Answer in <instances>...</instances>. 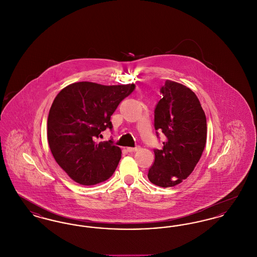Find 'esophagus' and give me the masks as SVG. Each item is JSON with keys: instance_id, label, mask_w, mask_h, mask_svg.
Masks as SVG:
<instances>
[{"instance_id": "obj_1", "label": "esophagus", "mask_w": 257, "mask_h": 257, "mask_svg": "<svg viewBox=\"0 0 257 257\" xmlns=\"http://www.w3.org/2000/svg\"><path fill=\"white\" fill-rule=\"evenodd\" d=\"M138 150H140V147H127V151L128 152H137Z\"/></svg>"}]
</instances>
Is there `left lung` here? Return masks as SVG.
Wrapping results in <instances>:
<instances>
[{"mask_svg":"<svg viewBox=\"0 0 257 257\" xmlns=\"http://www.w3.org/2000/svg\"><path fill=\"white\" fill-rule=\"evenodd\" d=\"M163 98L154 110V127L166 140L154 149L155 161L148 179L159 187L181 183L194 171L204 150L207 124L204 110L195 92L179 83L166 81L160 89Z\"/></svg>","mask_w":257,"mask_h":257,"instance_id":"8db88e82","label":"left lung"}]
</instances>
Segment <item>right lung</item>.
<instances>
[{
	"label": "right lung",
	"instance_id": "add662e5",
	"mask_svg": "<svg viewBox=\"0 0 257 257\" xmlns=\"http://www.w3.org/2000/svg\"><path fill=\"white\" fill-rule=\"evenodd\" d=\"M134 84L103 86L79 82L65 86L50 109L47 138L51 152L75 182L95 185L109 179L121 158L112 141L97 144L101 132L111 130L110 116Z\"/></svg>",
	"mask_w": 257,
	"mask_h": 257
}]
</instances>
